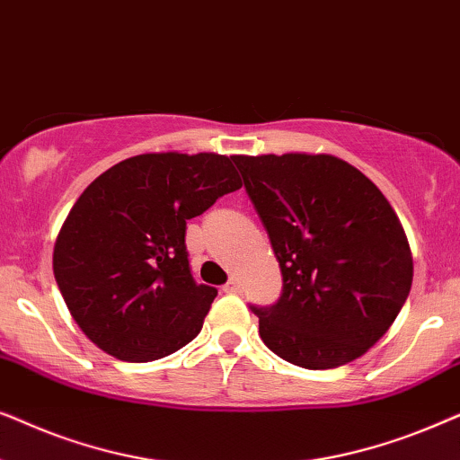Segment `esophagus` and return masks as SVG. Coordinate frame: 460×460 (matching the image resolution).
<instances>
[{
    "label": "esophagus",
    "mask_w": 460,
    "mask_h": 460,
    "mask_svg": "<svg viewBox=\"0 0 460 460\" xmlns=\"http://www.w3.org/2000/svg\"><path fill=\"white\" fill-rule=\"evenodd\" d=\"M224 293H241V282H238L236 279H230L226 285L222 287Z\"/></svg>",
    "instance_id": "1"
}]
</instances>
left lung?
<instances>
[{
	"mask_svg": "<svg viewBox=\"0 0 460 460\" xmlns=\"http://www.w3.org/2000/svg\"><path fill=\"white\" fill-rule=\"evenodd\" d=\"M282 274L251 305L263 343L295 367L348 364L385 335L412 285L398 216L367 175L331 155L232 156Z\"/></svg>",
	"mask_w": 460,
	"mask_h": 460,
	"instance_id": "obj_1",
	"label": "left lung"
}]
</instances>
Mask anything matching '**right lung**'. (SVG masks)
Segmentation results:
<instances>
[{
    "instance_id": "1",
    "label": "right lung",
    "mask_w": 460,
    "mask_h": 460,
    "mask_svg": "<svg viewBox=\"0 0 460 460\" xmlns=\"http://www.w3.org/2000/svg\"><path fill=\"white\" fill-rule=\"evenodd\" d=\"M243 186L228 156L137 155L98 175L54 244V279L79 329L125 362L190 343L217 288L199 285L186 222Z\"/></svg>"
}]
</instances>
